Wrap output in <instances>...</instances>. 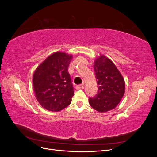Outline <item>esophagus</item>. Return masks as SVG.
Masks as SVG:
<instances>
[{
	"label": "esophagus",
	"instance_id": "esophagus-1",
	"mask_svg": "<svg viewBox=\"0 0 157 157\" xmlns=\"http://www.w3.org/2000/svg\"><path fill=\"white\" fill-rule=\"evenodd\" d=\"M84 88V84H78V85H77V86H76V88L77 90H82Z\"/></svg>",
	"mask_w": 157,
	"mask_h": 157
}]
</instances>
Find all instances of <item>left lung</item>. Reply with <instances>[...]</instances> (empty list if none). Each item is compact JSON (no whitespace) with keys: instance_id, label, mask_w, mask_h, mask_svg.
<instances>
[{"instance_id":"obj_1","label":"left lung","mask_w":157,"mask_h":157,"mask_svg":"<svg viewBox=\"0 0 157 157\" xmlns=\"http://www.w3.org/2000/svg\"><path fill=\"white\" fill-rule=\"evenodd\" d=\"M94 70L98 90L96 96L89 98L90 105L100 113L112 110L124 96V80L115 65L104 56L95 61Z\"/></svg>"}]
</instances>
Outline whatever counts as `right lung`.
<instances>
[{
  "mask_svg": "<svg viewBox=\"0 0 157 157\" xmlns=\"http://www.w3.org/2000/svg\"><path fill=\"white\" fill-rule=\"evenodd\" d=\"M71 59V55L55 52L35 71L33 83L35 96L47 110L59 111L71 102L74 89L68 72Z\"/></svg>",
  "mask_w": 157,
  "mask_h": 157,
  "instance_id": "add662e5",
  "label": "right lung"
}]
</instances>
